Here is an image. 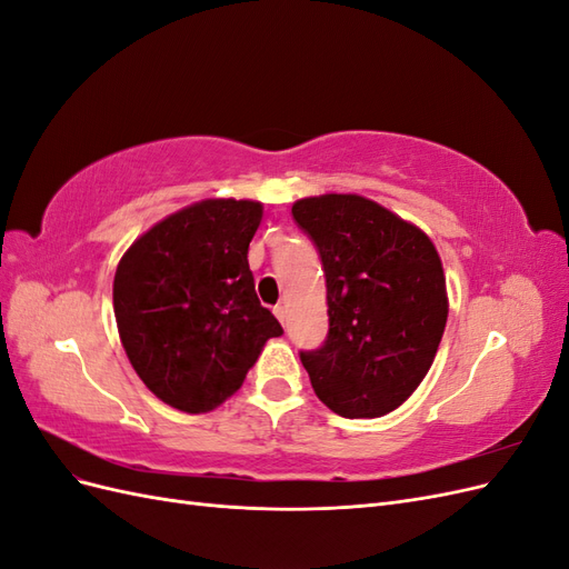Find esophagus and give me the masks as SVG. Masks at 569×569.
I'll return each mask as SVG.
<instances>
[{"label": "esophagus", "mask_w": 569, "mask_h": 569, "mask_svg": "<svg viewBox=\"0 0 569 569\" xmlns=\"http://www.w3.org/2000/svg\"><path fill=\"white\" fill-rule=\"evenodd\" d=\"M272 313L278 316V320H280V322H284V320H287V311H284V306H282V303L274 306V308H272Z\"/></svg>", "instance_id": "34e87169"}]
</instances>
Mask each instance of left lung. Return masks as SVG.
I'll list each match as a JSON object with an SVG mask.
<instances>
[{"mask_svg": "<svg viewBox=\"0 0 569 569\" xmlns=\"http://www.w3.org/2000/svg\"><path fill=\"white\" fill-rule=\"evenodd\" d=\"M325 272L330 330L299 351L318 399L341 418H380L418 389L449 316L446 278L429 237L356 194L291 206Z\"/></svg>", "mask_w": 569, "mask_h": 569, "instance_id": "1", "label": "left lung"}]
</instances>
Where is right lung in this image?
I'll return each instance as SVG.
<instances>
[{
    "label": "right lung",
    "mask_w": 569,
    "mask_h": 569,
    "mask_svg": "<svg viewBox=\"0 0 569 569\" xmlns=\"http://www.w3.org/2000/svg\"><path fill=\"white\" fill-rule=\"evenodd\" d=\"M261 216L258 201H201L161 220L120 258V341L163 403L213 410L242 387L263 343L282 335L256 297L247 261Z\"/></svg>",
    "instance_id": "obj_1"
}]
</instances>
